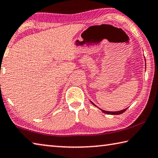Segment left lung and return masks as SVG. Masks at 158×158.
I'll list each match as a JSON object with an SVG mask.
<instances>
[{
	"mask_svg": "<svg viewBox=\"0 0 158 158\" xmlns=\"http://www.w3.org/2000/svg\"><path fill=\"white\" fill-rule=\"evenodd\" d=\"M145 61H146V60H145ZM90 102L91 103H92L94 106H96V105L94 103H92V101H90ZM97 107V106H96ZM100 109L102 112H104V113H106V114H112V115H114V114H122V113H123L124 112L126 111V110H127V108L126 109H124V110H120V111H117V112H110V111H106V110H102V109H101V108H99Z\"/></svg>",
	"mask_w": 158,
	"mask_h": 158,
	"instance_id": "obj_1",
	"label": "left lung"
}]
</instances>
